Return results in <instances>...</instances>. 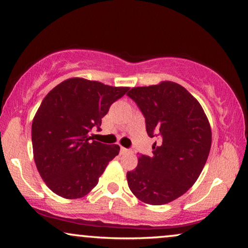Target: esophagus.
<instances>
[{
	"label": "esophagus",
	"instance_id": "1",
	"mask_svg": "<svg viewBox=\"0 0 248 248\" xmlns=\"http://www.w3.org/2000/svg\"><path fill=\"white\" fill-rule=\"evenodd\" d=\"M120 152L123 153V154H124V153H129V152H130V150H129V149H125V148H123V146H121V148H120Z\"/></svg>",
	"mask_w": 248,
	"mask_h": 248
}]
</instances>
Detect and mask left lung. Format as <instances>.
<instances>
[{"instance_id": "8db88e82", "label": "left lung", "mask_w": 248, "mask_h": 248, "mask_svg": "<svg viewBox=\"0 0 248 248\" xmlns=\"http://www.w3.org/2000/svg\"><path fill=\"white\" fill-rule=\"evenodd\" d=\"M127 95L145 118L153 155L139 154L128 186L142 202L159 205L184 195L202 171L211 148V128L202 107L174 82L133 87Z\"/></svg>"}]
</instances>
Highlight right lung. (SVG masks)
Listing matches in <instances>:
<instances>
[{
	"mask_svg": "<svg viewBox=\"0 0 248 248\" xmlns=\"http://www.w3.org/2000/svg\"><path fill=\"white\" fill-rule=\"evenodd\" d=\"M129 87H112L96 81L65 79L47 94L31 125L33 158L41 178L54 194L82 198L97 185L119 145L92 141L100 130L111 104Z\"/></svg>",
	"mask_w": 248,
	"mask_h": 248,
	"instance_id": "1",
	"label": "right lung"
}]
</instances>
